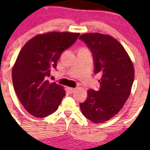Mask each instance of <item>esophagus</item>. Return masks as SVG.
<instances>
[{"label": "esophagus", "mask_w": 150, "mask_h": 150, "mask_svg": "<svg viewBox=\"0 0 150 150\" xmlns=\"http://www.w3.org/2000/svg\"><path fill=\"white\" fill-rule=\"evenodd\" d=\"M68 90H69V93H72L75 91V88H68Z\"/></svg>", "instance_id": "obj_1"}]
</instances>
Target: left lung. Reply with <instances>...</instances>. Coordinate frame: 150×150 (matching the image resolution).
Returning <instances> with one entry per match:
<instances>
[{
    "mask_svg": "<svg viewBox=\"0 0 150 150\" xmlns=\"http://www.w3.org/2000/svg\"><path fill=\"white\" fill-rule=\"evenodd\" d=\"M79 39L91 51L93 73L102 75L99 90L88 91L80 108L86 118L101 123L114 117L123 107L134 83V68L123 46L111 36L87 33Z\"/></svg>",
    "mask_w": 150,
    "mask_h": 150,
    "instance_id": "obj_1",
    "label": "left lung"
}]
</instances>
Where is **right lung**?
<instances>
[{
    "label": "right lung",
    "mask_w": 150,
    "mask_h": 150,
    "mask_svg": "<svg viewBox=\"0 0 150 150\" xmlns=\"http://www.w3.org/2000/svg\"><path fill=\"white\" fill-rule=\"evenodd\" d=\"M80 33L51 32L30 40L19 52L12 69V81L19 101L36 117L54 113L66 95L63 87L47 80L63 51Z\"/></svg>",
    "instance_id": "right-lung-1"
}]
</instances>
